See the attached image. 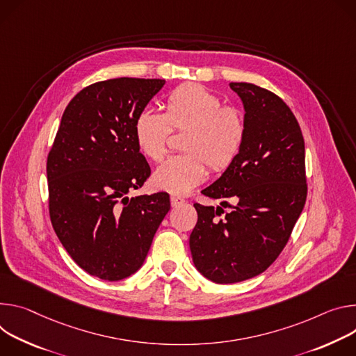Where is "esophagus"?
<instances>
[{
    "instance_id": "34e87169",
    "label": "esophagus",
    "mask_w": 356,
    "mask_h": 356,
    "mask_svg": "<svg viewBox=\"0 0 356 356\" xmlns=\"http://www.w3.org/2000/svg\"><path fill=\"white\" fill-rule=\"evenodd\" d=\"M182 204H185V200H182V198H179V196H175V195L171 196V205H172V208H178Z\"/></svg>"
}]
</instances>
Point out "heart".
Here are the masks:
<instances>
[{
    "label": "heart",
    "instance_id": "1",
    "mask_svg": "<svg viewBox=\"0 0 356 356\" xmlns=\"http://www.w3.org/2000/svg\"><path fill=\"white\" fill-rule=\"evenodd\" d=\"M174 131H184V154L170 156L152 174V186L172 195H186L208 174L226 171L242 151L246 122L242 111L222 106L212 90L200 83H185L165 100V111L141 110L134 122V138L140 152L154 163L167 154Z\"/></svg>",
    "mask_w": 356,
    "mask_h": 356
}]
</instances>
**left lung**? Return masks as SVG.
<instances>
[{"label":"left lung","instance_id":"1","mask_svg":"<svg viewBox=\"0 0 356 356\" xmlns=\"http://www.w3.org/2000/svg\"><path fill=\"white\" fill-rule=\"evenodd\" d=\"M230 89L245 106L246 138L234 163L202 193L236 205L226 213L195 204L198 222L189 238L195 267L219 284L252 279L277 259L307 200L304 138L290 107L253 83Z\"/></svg>","mask_w":356,"mask_h":356}]
</instances>
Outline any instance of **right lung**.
Segmentation results:
<instances>
[{
  "instance_id": "right-lung-1",
  "label": "right lung",
  "mask_w": 356,
  "mask_h": 356,
  "mask_svg": "<svg viewBox=\"0 0 356 356\" xmlns=\"http://www.w3.org/2000/svg\"><path fill=\"white\" fill-rule=\"evenodd\" d=\"M164 85L117 77L85 88L66 106L48 154L55 233L74 263L102 280H122L141 267L171 208L165 192L127 196L151 174L136 144V117Z\"/></svg>"
}]
</instances>
